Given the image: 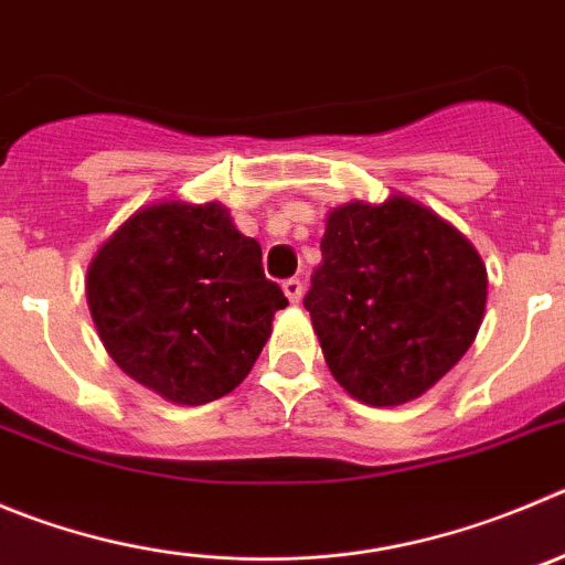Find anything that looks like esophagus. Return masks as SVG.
Returning a JSON list of instances; mask_svg holds the SVG:
<instances>
[{
	"label": "esophagus",
	"instance_id": "esophagus-1",
	"mask_svg": "<svg viewBox=\"0 0 565 565\" xmlns=\"http://www.w3.org/2000/svg\"><path fill=\"white\" fill-rule=\"evenodd\" d=\"M284 295L289 298V303H300V298H303V284L298 278H289V281H284Z\"/></svg>",
	"mask_w": 565,
	"mask_h": 565
}]
</instances>
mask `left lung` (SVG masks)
<instances>
[{
	"label": "left lung",
	"instance_id": "8db88e82",
	"mask_svg": "<svg viewBox=\"0 0 565 565\" xmlns=\"http://www.w3.org/2000/svg\"><path fill=\"white\" fill-rule=\"evenodd\" d=\"M320 250L303 307L331 376L356 402H415L477 340L488 303L482 256L418 200L337 205Z\"/></svg>",
	"mask_w": 565,
	"mask_h": 565
}]
</instances>
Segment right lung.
<instances>
[{"instance_id": "add662e5", "label": "right lung", "mask_w": 565, "mask_h": 565, "mask_svg": "<svg viewBox=\"0 0 565 565\" xmlns=\"http://www.w3.org/2000/svg\"><path fill=\"white\" fill-rule=\"evenodd\" d=\"M86 300L110 360L181 407L239 387L287 307L223 203L175 198L141 205L97 247Z\"/></svg>"}]
</instances>
